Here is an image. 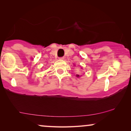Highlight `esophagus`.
<instances>
[{"instance_id":"obj_1","label":"esophagus","mask_w":131,"mask_h":131,"mask_svg":"<svg viewBox=\"0 0 131 131\" xmlns=\"http://www.w3.org/2000/svg\"><path fill=\"white\" fill-rule=\"evenodd\" d=\"M59 59H60V60H64V57H60V58H59Z\"/></svg>"}]
</instances>
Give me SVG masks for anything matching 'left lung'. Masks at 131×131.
<instances>
[{"label":"left lung","mask_w":131,"mask_h":131,"mask_svg":"<svg viewBox=\"0 0 131 131\" xmlns=\"http://www.w3.org/2000/svg\"><path fill=\"white\" fill-rule=\"evenodd\" d=\"M79 75L77 74V77H79Z\"/></svg>","instance_id":"left-lung-1"}]
</instances>
